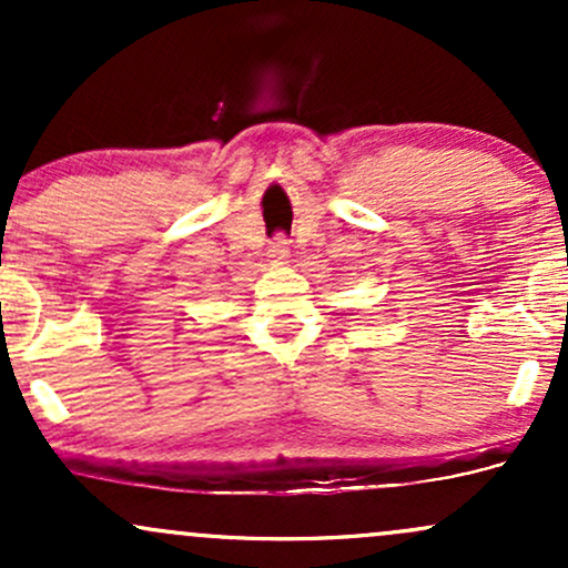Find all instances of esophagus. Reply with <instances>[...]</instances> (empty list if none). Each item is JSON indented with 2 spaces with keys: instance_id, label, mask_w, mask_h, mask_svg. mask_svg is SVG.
<instances>
[{
  "instance_id": "esophagus-1",
  "label": "esophagus",
  "mask_w": 568,
  "mask_h": 568,
  "mask_svg": "<svg viewBox=\"0 0 568 568\" xmlns=\"http://www.w3.org/2000/svg\"><path fill=\"white\" fill-rule=\"evenodd\" d=\"M270 258H275V262H283V258H288V237H285V234H277V237H272Z\"/></svg>"
}]
</instances>
